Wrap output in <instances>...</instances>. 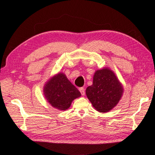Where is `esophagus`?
Wrapping results in <instances>:
<instances>
[{"mask_svg": "<svg viewBox=\"0 0 155 155\" xmlns=\"http://www.w3.org/2000/svg\"><path fill=\"white\" fill-rule=\"evenodd\" d=\"M79 91H80V92H81V95H82V96L85 95V90H84L83 87L79 88Z\"/></svg>", "mask_w": 155, "mask_h": 155, "instance_id": "obj_1", "label": "esophagus"}]
</instances>
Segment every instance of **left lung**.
<instances>
[{
  "label": "left lung",
  "instance_id": "8db88e82",
  "mask_svg": "<svg viewBox=\"0 0 155 155\" xmlns=\"http://www.w3.org/2000/svg\"><path fill=\"white\" fill-rule=\"evenodd\" d=\"M124 88L114 72L109 68L97 70L92 85L86 89V96L96 111L107 113L117 105Z\"/></svg>",
  "mask_w": 155,
  "mask_h": 155
}]
</instances>
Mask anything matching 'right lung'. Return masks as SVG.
Segmentation results:
<instances>
[{"label": "right lung", "mask_w": 155, "mask_h": 155, "mask_svg": "<svg viewBox=\"0 0 155 155\" xmlns=\"http://www.w3.org/2000/svg\"><path fill=\"white\" fill-rule=\"evenodd\" d=\"M44 95L51 105L60 111H65L74 99L81 96L80 91L63 72L52 77L45 83Z\"/></svg>", "instance_id": "right-lung-1"}]
</instances>
